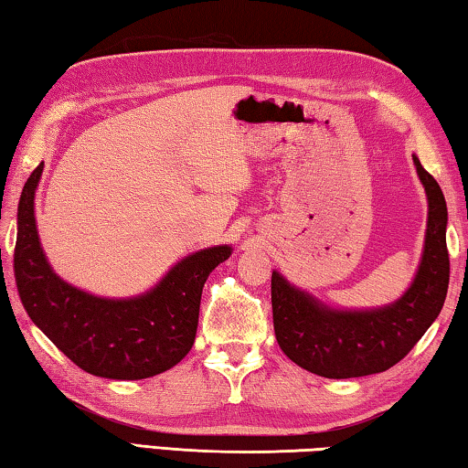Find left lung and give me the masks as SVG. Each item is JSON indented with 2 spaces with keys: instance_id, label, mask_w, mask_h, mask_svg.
<instances>
[{
  "instance_id": "left-lung-1",
  "label": "left lung",
  "mask_w": 468,
  "mask_h": 468,
  "mask_svg": "<svg viewBox=\"0 0 468 468\" xmlns=\"http://www.w3.org/2000/svg\"><path fill=\"white\" fill-rule=\"evenodd\" d=\"M413 163L430 210L421 264L400 299L376 310H335L272 272L274 335L299 367L332 379L379 374L407 357L440 315L450 281L448 208L438 181L415 154Z\"/></svg>"
}]
</instances>
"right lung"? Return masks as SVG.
Segmentation results:
<instances>
[{"label":"right lung","mask_w":468,"mask_h":468,"mask_svg":"<svg viewBox=\"0 0 468 468\" xmlns=\"http://www.w3.org/2000/svg\"><path fill=\"white\" fill-rule=\"evenodd\" d=\"M43 163L30 173L18 204L14 276L35 326L92 376L144 379L171 369L196 340L202 287L231 256L229 245L186 256L138 297L107 299L76 289L53 272L37 233L35 192Z\"/></svg>","instance_id":"1"}]
</instances>
